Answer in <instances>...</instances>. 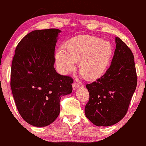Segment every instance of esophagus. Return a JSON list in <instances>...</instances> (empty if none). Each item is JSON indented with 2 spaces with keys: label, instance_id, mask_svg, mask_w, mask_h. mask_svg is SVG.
<instances>
[{
  "label": "esophagus",
  "instance_id": "1",
  "mask_svg": "<svg viewBox=\"0 0 146 146\" xmlns=\"http://www.w3.org/2000/svg\"><path fill=\"white\" fill-rule=\"evenodd\" d=\"M72 86H73V89L74 91H75V90H77L79 88V85H78V84L75 83L73 84Z\"/></svg>",
  "mask_w": 146,
  "mask_h": 146
}]
</instances>
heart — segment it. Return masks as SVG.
<instances>
[{
	"label": "heart",
	"instance_id": "obj_1",
	"mask_svg": "<svg viewBox=\"0 0 146 146\" xmlns=\"http://www.w3.org/2000/svg\"><path fill=\"white\" fill-rule=\"evenodd\" d=\"M65 50L59 49L55 63L62 75L74 70L78 63L79 72L87 81L101 79L107 72L114 57V48L110 42L97 37L84 36L67 42Z\"/></svg>",
	"mask_w": 146,
	"mask_h": 146
}]
</instances>
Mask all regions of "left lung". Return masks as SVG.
Instances as JSON below:
<instances>
[{
  "label": "left lung",
  "instance_id": "obj_1",
  "mask_svg": "<svg viewBox=\"0 0 146 146\" xmlns=\"http://www.w3.org/2000/svg\"><path fill=\"white\" fill-rule=\"evenodd\" d=\"M116 50L111 65L101 79L87 84L89 102L85 113L97 126H110L120 121L128 111L137 86L134 55L116 37Z\"/></svg>",
  "mask_w": 146,
  "mask_h": 146
}]
</instances>
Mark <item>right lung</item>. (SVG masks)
Listing matches in <instances>:
<instances>
[{
    "instance_id": "right-lung-1",
    "label": "right lung",
    "mask_w": 146,
    "mask_h": 146,
    "mask_svg": "<svg viewBox=\"0 0 146 146\" xmlns=\"http://www.w3.org/2000/svg\"><path fill=\"white\" fill-rule=\"evenodd\" d=\"M61 30H34L18 43L12 62L11 87L22 118L37 127L48 126L60 112L62 96L72 92L73 79L53 67Z\"/></svg>"
}]
</instances>
